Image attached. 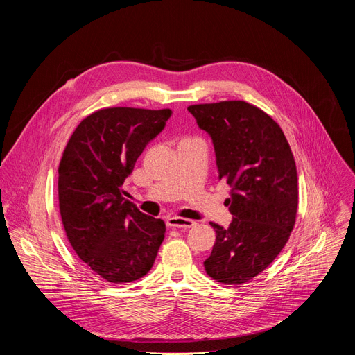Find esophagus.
<instances>
[{
  "label": "esophagus",
  "instance_id": "esophagus-1",
  "mask_svg": "<svg viewBox=\"0 0 355 355\" xmlns=\"http://www.w3.org/2000/svg\"><path fill=\"white\" fill-rule=\"evenodd\" d=\"M166 226L168 227H175V229H190L196 226V221L190 218H182V217H168L166 218Z\"/></svg>",
  "mask_w": 355,
  "mask_h": 355
}]
</instances>
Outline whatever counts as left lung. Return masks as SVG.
<instances>
[{"instance_id": "1", "label": "left lung", "mask_w": 355, "mask_h": 355, "mask_svg": "<svg viewBox=\"0 0 355 355\" xmlns=\"http://www.w3.org/2000/svg\"><path fill=\"white\" fill-rule=\"evenodd\" d=\"M210 135L218 180L230 185V226L216 230L204 269L214 281L241 285L263 272L285 248L295 225L297 177L291 146L262 109L243 101L187 107Z\"/></svg>"}]
</instances>
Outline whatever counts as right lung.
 <instances>
[{"instance_id": "right-lung-1", "label": "right lung", "mask_w": 355, "mask_h": 355, "mask_svg": "<svg viewBox=\"0 0 355 355\" xmlns=\"http://www.w3.org/2000/svg\"><path fill=\"white\" fill-rule=\"evenodd\" d=\"M170 109L107 107L74 129L59 165V207L66 236L83 262L112 284L151 270L165 223L121 193L145 146L165 128Z\"/></svg>"}]
</instances>
